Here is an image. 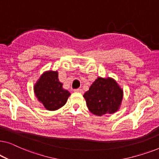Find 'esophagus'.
I'll use <instances>...</instances> for the list:
<instances>
[{
	"label": "esophagus",
	"instance_id": "esophagus-1",
	"mask_svg": "<svg viewBox=\"0 0 159 159\" xmlns=\"http://www.w3.org/2000/svg\"><path fill=\"white\" fill-rule=\"evenodd\" d=\"M75 91V92H76V93H83V90H82V89H80V88H79V89H76V90H74Z\"/></svg>",
	"mask_w": 159,
	"mask_h": 159
}]
</instances>
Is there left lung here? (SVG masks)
Here are the masks:
<instances>
[{"instance_id": "1", "label": "left lung", "mask_w": 159, "mask_h": 159, "mask_svg": "<svg viewBox=\"0 0 159 159\" xmlns=\"http://www.w3.org/2000/svg\"><path fill=\"white\" fill-rule=\"evenodd\" d=\"M123 96V89L110 77H97L83 95L89 111L98 116L118 111Z\"/></svg>"}]
</instances>
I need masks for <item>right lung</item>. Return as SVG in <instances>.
<instances>
[{
  "label": "right lung",
  "mask_w": 159,
  "mask_h": 159,
  "mask_svg": "<svg viewBox=\"0 0 159 159\" xmlns=\"http://www.w3.org/2000/svg\"><path fill=\"white\" fill-rule=\"evenodd\" d=\"M34 93L38 101L48 111H56L66 103L71 93L63 88L58 71L43 72L34 84Z\"/></svg>",
  "instance_id": "add662e5"
}]
</instances>
